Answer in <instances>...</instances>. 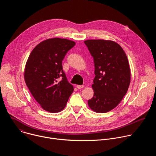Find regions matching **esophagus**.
I'll return each instance as SVG.
<instances>
[{
    "instance_id": "obj_1",
    "label": "esophagus",
    "mask_w": 156,
    "mask_h": 156,
    "mask_svg": "<svg viewBox=\"0 0 156 156\" xmlns=\"http://www.w3.org/2000/svg\"><path fill=\"white\" fill-rule=\"evenodd\" d=\"M76 87H77V88H78V89H79V90H80V89L83 88V87H84V86H83V85H77V86H76Z\"/></svg>"
}]
</instances>
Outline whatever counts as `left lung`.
Listing matches in <instances>:
<instances>
[{
	"label": "left lung",
	"instance_id": "1",
	"mask_svg": "<svg viewBox=\"0 0 156 156\" xmlns=\"http://www.w3.org/2000/svg\"><path fill=\"white\" fill-rule=\"evenodd\" d=\"M93 57L95 77L93 98L87 104L97 113H106L116 107L126 94L131 73L126 55L113 41L89 39L84 41Z\"/></svg>",
	"mask_w": 156,
	"mask_h": 156
}]
</instances>
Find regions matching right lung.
Instances as JSON below:
<instances>
[{
    "label": "right lung",
    "instance_id": "1",
    "mask_svg": "<svg viewBox=\"0 0 156 156\" xmlns=\"http://www.w3.org/2000/svg\"><path fill=\"white\" fill-rule=\"evenodd\" d=\"M75 45L73 41L50 38L38 44L26 63L24 78L27 86L41 107L57 113L66 106L73 86L63 71L62 60Z\"/></svg>",
    "mask_w": 156,
    "mask_h": 156
}]
</instances>
